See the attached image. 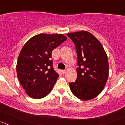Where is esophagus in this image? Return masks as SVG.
Segmentation results:
<instances>
[{
    "label": "esophagus",
    "instance_id": "obj_1",
    "mask_svg": "<svg viewBox=\"0 0 125 125\" xmlns=\"http://www.w3.org/2000/svg\"><path fill=\"white\" fill-rule=\"evenodd\" d=\"M66 71H67L66 70H62V74H65L66 73Z\"/></svg>",
    "mask_w": 125,
    "mask_h": 125
}]
</instances>
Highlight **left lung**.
<instances>
[{
	"mask_svg": "<svg viewBox=\"0 0 125 125\" xmlns=\"http://www.w3.org/2000/svg\"><path fill=\"white\" fill-rule=\"evenodd\" d=\"M76 47L78 66L77 78L70 83L74 95L82 100H89L102 91L108 78L109 64L102 44L91 33L79 31L68 33Z\"/></svg>",
	"mask_w": 125,
	"mask_h": 125,
	"instance_id": "obj_1",
	"label": "left lung"
}]
</instances>
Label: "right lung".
<instances>
[{
    "instance_id": "add662e5",
    "label": "right lung",
    "mask_w": 125,
    "mask_h": 125,
    "mask_svg": "<svg viewBox=\"0 0 125 125\" xmlns=\"http://www.w3.org/2000/svg\"><path fill=\"white\" fill-rule=\"evenodd\" d=\"M67 40L62 34H40L25 43L17 62V74L29 96L40 99L51 91L59 75L53 68L52 51Z\"/></svg>"
}]
</instances>
